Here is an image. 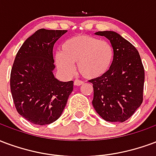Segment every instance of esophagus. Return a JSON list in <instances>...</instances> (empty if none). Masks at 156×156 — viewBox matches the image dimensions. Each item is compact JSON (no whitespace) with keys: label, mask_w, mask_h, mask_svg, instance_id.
Segmentation results:
<instances>
[{"label":"esophagus","mask_w":156,"mask_h":156,"mask_svg":"<svg viewBox=\"0 0 156 156\" xmlns=\"http://www.w3.org/2000/svg\"><path fill=\"white\" fill-rule=\"evenodd\" d=\"M83 84V81H81V80H74V85L76 86H81Z\"/></svg>","instance_id":"1"}]
</instances>
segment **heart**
Segmentation results:
<instances>
[{"label": "heart", "mask_w": 156, "mask_h": 156, "mask_svg": "<svg viewBox=\"0 0 156 156\" xmlns=\"http://www.w3.org/2000/svg\"><path fill=\"white\" fill-rule=\"evenodd\" d=\"M114 59V51L108 42L90 36H77L66 40L61 52L55 54L58 68L66 75L74 71L73 65L84 78L97 79L110 70Z\"/></svg>", "instance_id": "b5f03b06"}]
</instances>
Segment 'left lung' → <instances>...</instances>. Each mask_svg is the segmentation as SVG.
<instances>
[{"label":"left lung","mask_w":156,"mask_h":156,"mask_svg":"<svg viewBox=\"0 0 156 156\" xmlns=\"http://www.w3.org/2000/svg\"><path fill=\"white\" fill-rule=\"evenodd\" d=\"M113 47L114 59L110 70L97 79H92L95 111L106 121L124 122L143 101L145 70L138 51L118 33L98 31Z\"/></svg>","instance_id":"obj_1"}]
</instances>
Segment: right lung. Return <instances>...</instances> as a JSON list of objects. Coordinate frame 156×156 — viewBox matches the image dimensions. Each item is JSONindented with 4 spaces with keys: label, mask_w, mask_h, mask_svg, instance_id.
<instances>
[{
    "label": "right lung",
    "mask_w": 156,
    "mask_h": 156,
    "mask_svg": "<svg viewBox=\"0 0 156 156\" xmlns=\"http://www.w3.org/2000/svg\"><path fill=\"white\" fill-rule=\"evenodd\" d=\"M67 30L40 29L26 40L15 58L11 91L16 109L26 120L44 126L61 116L73 81L54 76L53 46Z\"/></svg>",
    "instance_id": "add662e5"
}]
</instances>
